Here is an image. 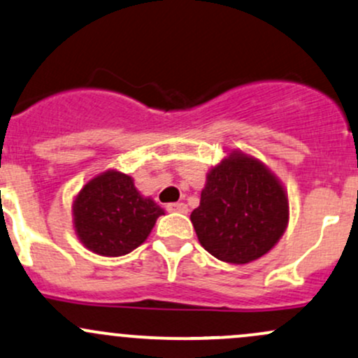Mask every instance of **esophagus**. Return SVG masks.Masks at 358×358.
Wrapping results in <instances>:
<instances>
[{"mask_svg": "<svg viewBox=\"0 0 358 358\" xmlns=\"http://www.w3.org/2000/svg\"><path fill=\"white\" fill-rule=\"evenodd\" d=\"M166 210L168 212H180V214H187L188 207L185 206V203H182V202H173V203H168Z\"/></svg>", "mask_w": 358, "mask_h": 358, "instance_id": "1", "label": "esophagus"}]
</instances>
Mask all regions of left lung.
<instances>
[{
    "mask_svg": "<svg viewBox=\"0 0 358 358\" xmlns=\"http://www.w3.org/2000/svg\"><path fill=\"white\" fill-rule=\"evenodd\" d=\"M289 214L287 192L278 176L255 156L231 149L207 173L190 221L212 257L245 265L277 245Z\"/></svg>",
    "mask_w": 358,
    "mask_h": 358,
    "instance_id": "left-lung-1",
    "label": "left lung"
}]
</instances>
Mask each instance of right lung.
<instances>
[{"label":"right lung","mask_w":358,"mask_h":358,"mask_svg":"<svg viewBox=\"0 0 358 358\" xmlns=\"http://www.w3.org/2000/svg\"><path fill=\"white\" fill-rule=\"evenodd\" d=\"M73 229L86 250L122 257L146 241L164 210L119 170L98 173L73 200Z\"/></svg>","instance_id":"1"}]
</instances>
